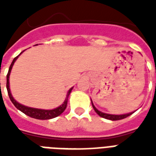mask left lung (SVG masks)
<instances>
[{
    "label": "left lung",
    "mask_w": 156,
    "mask_h": 156,
    "mask_svg": "<svg viewBox=\"0 0 156 156\" xmlns=\"http://www.w3.org/2000/svg\"><path fill=\"white\" fill-rule=\"evenodd\" d=\"M92 105H93V108L94 109V111L98 114L100 117L105 118V119H109V120H119V119H125L127 118L128 116H129L132 114H134V112H131V113H129V114H124V115H110V114H106V113H103V112L99 111L98 108H96L94 104H93V101L91 99Z\"/></svg>",
    "instance_id": "8db88e82"
}]
</instances>
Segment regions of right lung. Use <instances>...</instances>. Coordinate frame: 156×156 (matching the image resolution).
I'll use <instances>...</instances> for the list:
<instances>
[{
	"label": "right lung",
	"instance_id": "right-lung-1",
	"mask_svg": "<svg viewBox=\"0 0 156 156\" xmlns=\"http://www.w3.org/2000/svg\"><path fill=\"white\" fill-rule=\"evenodd\" d=\"M23 51H22L17 57H16V58L13 59L12 64H11L10 68H9L8 73L6 75V88H7V92H8L9 98L11 99V101L12 102V104L15 105L16 108H17V109H19L20 111H22V113H24L25 115H27V116H29V117L34 118V119H53V118L58 117V116H59L61 114H62L63 111L66 109V108H67L68 97H69V94H70V93L72 92V89H73V87L68 90L64 102H63L60 106H58V108H53V109H41V108L27 107V106H25V105H22V104L18 103V102L16 100L15 98H13L12 93H11V89H10V82H9V78H10V74H11V71H12V67H13V65L15 63V62L16 61V59L18 58L19 56L22 54Z\"/></svg>",
	"mask_w": 156,
	"mask_h": 156
}]
</instances>
